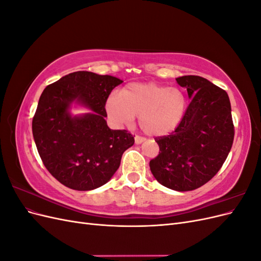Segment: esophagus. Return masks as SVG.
Here are the masks:
<instances>
[{"label":"esophagus","instance_id":"34e87169","mask_svg":"<svg viewBox=\"0 0 261 261\" xmlns=\"http://www.w3.org/2000/svg\"><path fill=\"white\" fill-rule=\"evenodd\" d=\"M144 141H145V138H144V137H141V136H135V144L139 145V144H141V143H144Z\"/></svg>","mask_w":261,"mask_h":261}]
</instances>
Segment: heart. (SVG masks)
<instances>
[{
    "mask_svg": "<svg viewBox=\"0 0 261 261\" xmlns=\"http://www.w3.org/2000/svg\"><path fill=\"white\" fill-rule=\"evenodd\" d=\"M187 108L184 93L177 88L155 83H133L107 99L106 111L117 126L130 125L139 116V126L151 136L174 132L183 121Z\"/></svg>",
    "mask_w": 261,
    "mask_h": 261,
    "instance_id": "heart-1",
    "label": "heart"
}]
</instances>
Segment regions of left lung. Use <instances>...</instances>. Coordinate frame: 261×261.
Returning a JSON list of instances; mask_svg holds the SVG:
<instances>
[{
  "instance_id": "1",
  "label": "left lung",
  "mask_w": 261,
  "mask_h": 261,
  "mask_svg": "<svg viewBox=\"0 0 261 261\" xmlns=\"http://www.w3.org/2000/svg\"><path fill=\"white\" fill-rule=\"evenodd\" d=\"M176 82L192 101L178 127L155 138L160 151L149 165L161 185L187 192L219 172L233 145L234 125L225 90L200 76H181Z\"/></svg>"
}]
</instances>
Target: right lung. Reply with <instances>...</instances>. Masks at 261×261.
Listing matches in <instances>:
<instances>
[{
	"instance_id": "add662e5",
	"label": "right lung",
	"mask_w": 261,
	"mask_h": 261,
	"mask_svg": "<svg viewBox=\"0 0 261 261\" xmlns=\"http://www.w3.org/2000/svg\"><path fill=\"white\" fill-rule=\"evenodd\" d=\"M122 83L81 70L45 87L33 118V135L44 167L61 184L75 191L105 185L135 143L127 130L110 129L106 121L107 99ZM73 103L91 112L72 116Z\"/></svg>"
}]
</instances>
